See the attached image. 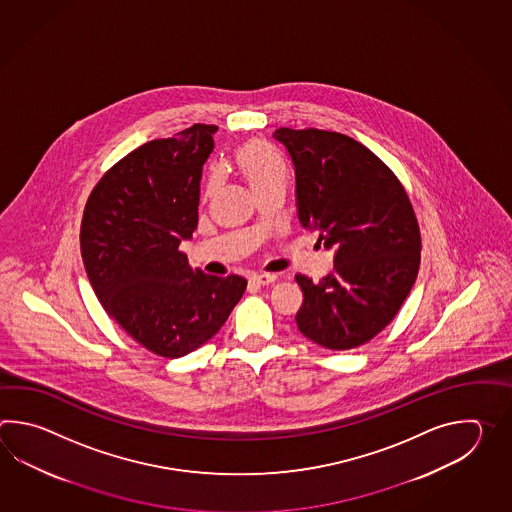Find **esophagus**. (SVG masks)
Masks as SVG:
<instances>
[{"instance_id": "1", "label": "esophagus", "mask_w": 512, "mask_h": 512, "mask_svg": "<svg viewBox=\"0 0 512 512\" xmlns=\"http://www.w3.org/2000/svg\"><path fill=\"white\" fill-rule=\"evenodd\" d=\"M251 282L254 285H269L276 282V274H254L251 276Z\"/></svg>"}]
</instances>
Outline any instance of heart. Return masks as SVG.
Masks as SVG:
<instances>
[{
	"label": "heart",
	"mask_w": 512,
	"mask_h": 512,
	"mask_svg": "<svg viewBox=\"0 0 512 512\" xmlns=\"http://www.w3.org/2000/svg\"><path fill=\"white\" fill-rule=\"evenodd\" d=\"M236 164L240 168L241 175L245 177V181L256 192V196H260L272 188H285L287 185L285 168L256 142H247L238 148ZM218 186L219 177L214 174L208 179L205 197L214 196L218 192Z\"/></svg>",
	"instance_id": "heart-1"
}]
</instances>
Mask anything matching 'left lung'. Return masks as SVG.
Listing matches in <instances>:
<instances>
[{"label": "left lung", "mask_w": 512, "mask_h": 512, "mask_svg": "<svg viewBox=\"0 0 512 512\" xmlns=\"http://www.w3.org/2000/svg\"><path fill=\"white\" fill-rule=\"evenodd\" d=\"M272 137L293 163L302 225L337 251L318 282L294 276L304 293L296 326L324 348H359L392 322L417 278L412 201L388 164L348 135L278 128Z\"/></svg>", "instance_id": "8db88e82"}]
</instances>
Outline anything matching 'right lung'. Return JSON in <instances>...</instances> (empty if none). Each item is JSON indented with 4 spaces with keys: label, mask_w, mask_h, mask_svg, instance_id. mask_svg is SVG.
I'll use <instances>...</instances> for the list:
<instances>
[{
    "label": "right lung",
    "mask_w": 512,
    "mask_h": 512,
    "mask_svg": "<svg viewBox=\"0 0 512 512\" xmlns=\"http://www.w3.org/2000/svg\"><path fill=\"white\" fill-rule=\"evenodd\" d=\"M214 124L153 139L113 164L87 197L80 251L102 307L142 348L179 359L227 322L247 280L188 267L181 240L197 229L201 166Z\"/></svg>",
    "instance_id": "add662e5"
}]
</instances>
